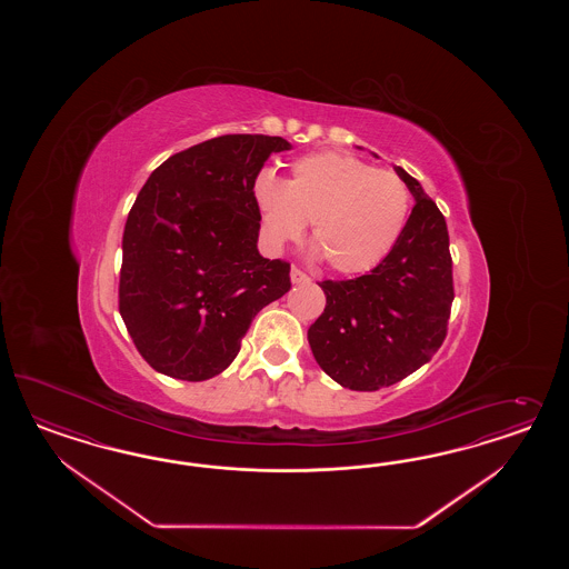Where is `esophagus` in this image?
Masks as SVG:
<instances>
[{
	"label": "esophagus",
	"instance_id": "esophagus-1",
	"mask_svg": "<svg viewBox=\"0 0 569 569\" xmlns=\"http://www.w3.org/2000/svg\"><path fill=\"white\" fill-rule=\"evenodd\" d=\"M290 277H292V283H296V286H300V283H310V277L307 276L305 271L296 269V267L290 271Z\"/></svg>",
	"mask_w": 569,
	"mask_h": 569
}]
</instances>
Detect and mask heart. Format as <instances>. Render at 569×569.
I'll list each match as a JSON object with an SVG mask.
<instances>
[{
    "label": "heart",
    "instance_id": "obj_1",
    "mask_svg": "<svg viewBox=\"0 0 569 569\" xmlns=\"http://www.w3.org/2000/svg\"><path fill=\"white\" fill-rule=\"evenodd\" d=\"M262 227L281 248L302 238L310 223L315 257L345 276L371 271L400 240L413 196L392 171L340 152L302 156L283 183L271 172L254 181Z\"/></svg>",
    "mask_w": 569,
    "mask_h": 569
}]
</instances>
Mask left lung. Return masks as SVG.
<instances>
[{
    "label": "left lung",
    "mask_w": 569,
    "mask_h": 569,
    "mask_svg": "<svg viewBox=\"0 0 569 569\" xmlns=\"http://www.w3.org/2000/svg\"><path fill=\"white\" fill-rule=\"evenodd\" d=\"M397 172L415 198L400 240L367 276L321 281L328 305L309 328L315 361L359 392L388 388L430 361L455 298L445 214L415 177Z\"/></svg>",
    "instance_id": "8db88e82"
}]
</instances>
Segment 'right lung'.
Masks as SVG:
<instances>
[{
    "label": "right lung",
    "instance_id": "add662e5",
    "mask_svg": "<svg viewBox=\"0 0 569 569\" xmlns=\"http://www.w3.org/2000/svg\"><path fill=\"white\" fill-rule=\"evenodd\" d=\"M283 138L221 136L172 154L138 193L122 233L119 310L158 373L224 371L252 319L292 288L290 262L262 259L254 181Z\"/></svg>",
    "mask_w": 569,
    "mask_h": 569
}]
</instances>
